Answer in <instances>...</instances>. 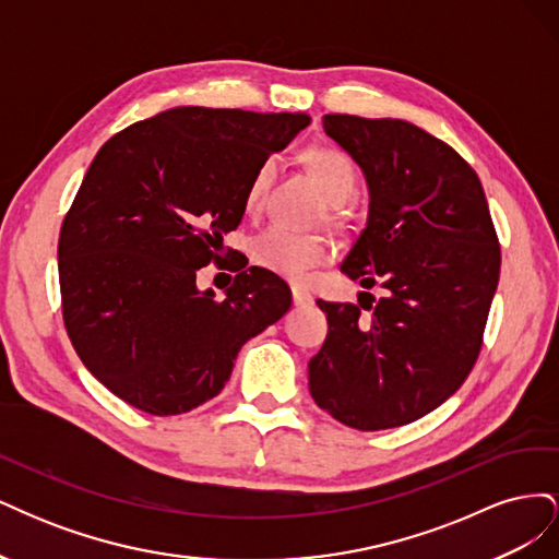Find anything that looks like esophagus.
<instances>
[{
  "label": "esophagus",
  "instance_id": "obj_1",
  "mask_svg": "<svg viewBox=\"0 0 559 559\" xmlns=\"http://www.w3.org/2000/svg\"><path fill=\"white\" fill-rule=\"evenodd\" d=\"M292 296H294V306L296 308H308V306H312V300H314L306 289H300V286H294Z\"/></svg>",
  "mask_w": 559,
  "mask_h": 559
}]
</instances>
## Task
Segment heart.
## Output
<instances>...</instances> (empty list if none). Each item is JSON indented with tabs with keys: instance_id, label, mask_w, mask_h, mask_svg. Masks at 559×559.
I'll list each match as a JSON object with an SVG mask.
<instances>
[{
	"instance_id": "obj_1",
	"label": "heart",
	"mask_w": 559,
	"mask_h": 559,
	"mask_svg": "<svg viewBox=\"0 0 559 559\" xmlns=\"http://www.w3.org/2000/svg\"><path fill=\"white\" fill-rule=\"evenodd\" d=\"M306 163L317 177L321 191L333 205L357 198L359 170L357 163L345 151L333 146H314L306 154ZM275 175V163L265 160L253 175L247 189V210L259 212L263 205L270 179ZM251 257L270 273L286 280H302L310 270L329 259V245L319 235L296 233L286 226H270L251 245Z\"/></svg>"
}]
</instances>
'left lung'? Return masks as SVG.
Returning a JSON list of instances; mask_svg holds the SVG:
<instances>
[{
	"label": "left lung",
	"instance_id": "1",
	"mask_svg": "<svg viewBox=\"0 0 559 559\" xmlns=\"http://www.w3.org/2000/svg\"><path fill=\"white\" fill-rule=\"evenodd\" d=\"M324 130L361 167L368 224L341 270L384 289L326 302L329 335L310 359L321 411L359 431L403 427L462 386L483 347L501 249L473 167L401 118L326 114Z\"/></svg>",
	"mask_w": 559,
	"mask_h": 559
}]
</instances>
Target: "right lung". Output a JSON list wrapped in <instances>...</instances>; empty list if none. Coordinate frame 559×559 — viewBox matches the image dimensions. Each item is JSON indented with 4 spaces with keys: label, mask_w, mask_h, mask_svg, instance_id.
<instances>
[{
    "label": "right lung",
    "mask_w": 559,
    "mask_h": 559,
    "mask_svg": "<svg viewBox=\"0 0 559 559\" xmlns=\"http://www.w3.org/2000/svg\"><path fill=\"white\" fill-rule=\"evenodd\" d=\"M308 126V114L177 107L97 151L60 228L58 270L67 335L111 394L148 415L189 413L292 308L265 267L245 263L224 300L195 277L222 259L259 167Z\"/></svg>",
    "instance_id": "right-lung-1"
}]
</instances>
